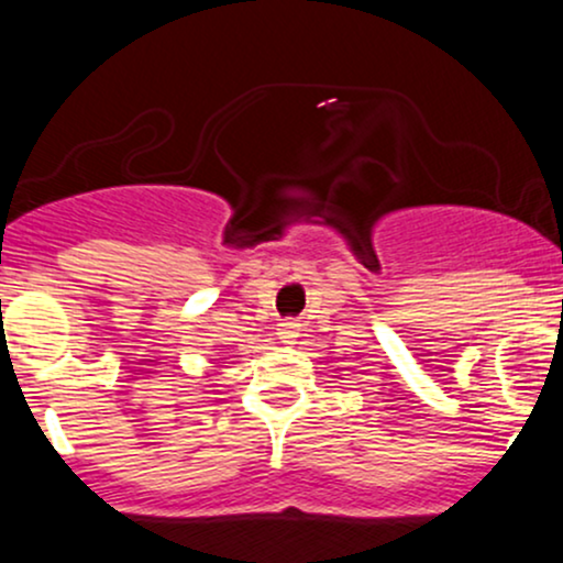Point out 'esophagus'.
I'll return each instance as SVG.
<instances>
[{
    "instance_id": "1",
    "label": "esophagus",
    "mask_w": 563,
    "mask_h": 563,
    "mask_svg": "<svg viewBox=\"0 0 563 563\" xmlns=\"http://www.w3.org/2000/svg\"><path fill=\"white\" fill-rule=\"evenodd\" d=\"M299 331H301V322L283 320L280 325H277V339H280V344H296V339H299Z\"/></svg>"
}]
</instances>
